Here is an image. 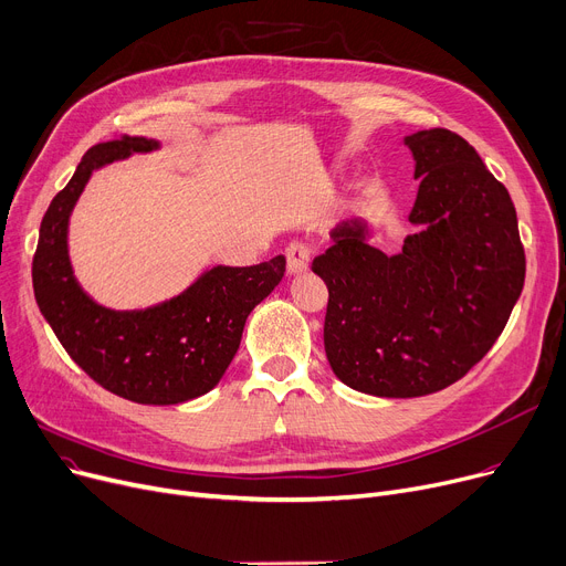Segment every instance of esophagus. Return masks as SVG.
Instances as JSON below:
<instances>
[{
  "label": "esophagus",
  "instance_id": "1",
  "mask_svg": "<svg viewBox=\"0 0 566 566\" xmlns=\"http://www.w3.org/2000/svg\"><path fill=\"white\" fill-rule=\"evenodd\" d=\"M313 249L304 242H290L285 249V258H287V272L290 274H302L308 270Z\"/></svg>",
  "mask_w": 566,
  "mask_h": 566
}]
</instances>
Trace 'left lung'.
Returning a JSON list of instances; mask_svg holds the SVG:
<instances>
[{"label": "left lung", "mask_w": 566, "mask_h": 566, "mask_svg": "<svg viewBox=\"0 0 566 566\" xmlns=\"http://www.w3.org/2000/svg\"><path fill=\"white\" fill-rule=\"evenodd\" d=\"M402 144L420 182L402 251L373 247L368 221L354 217L313 260L328 287L331 370L375 397H422L461 379L503 334L525 281L510 191L478 150L443 127Z\"/></svg>", "instance_id": "obj_1"}]
</instances>
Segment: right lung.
<instances>
[{
  "label": "right lung",
  "mask_w": 566,
  "mask_h": 566,
  "mask_svg": "<svg viewBox=\"0 0 566 566\" xmlns=\"http://www.w3.org/2000/svg\"><path fill=\"white\" fill-rule=\"evenodd\" d=\"M159 148L150 137L93 146L41 221L31 276L54 336L93 381L125 400L166 407L189 402L219 384L240 349L247 317L281 283L285 258L251 268L214 264L180 294L142 311L97 304L73 270L71 214L95 171Z\"/></svg>",
  "instance_id": "1"
}]
</instances>
